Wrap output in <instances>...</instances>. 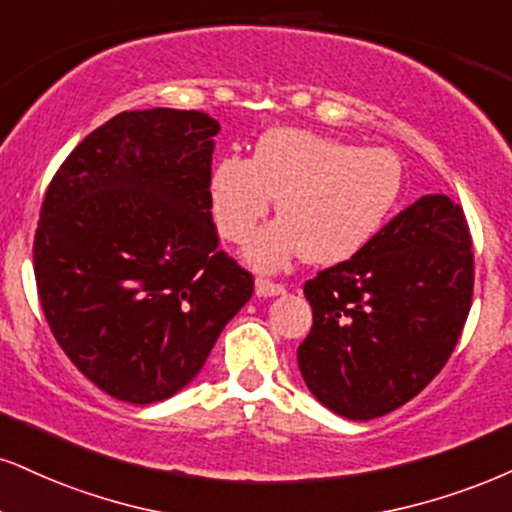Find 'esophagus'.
Wrapping results in <instances>:
<instances>
[{"instance_id": "34e87169", "label": "esophagus", "mask_w": 512, "mask_h": 512, "mask_svg": "<svg viewBox=\"0 0 512 512\" xmlns=\"http://www.w3.org/2000/svg\"><path fill=\"white\" fill-rule=\"evenodd\" d=\"M256 294L258 296L285 294V285H280V282H270V280H266V277H258V280H256Z\"/></svg>"}]
</instances>
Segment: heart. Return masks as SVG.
I'll use <instances>...</instances> for the list:
<instances>
[{
    "instance_id": "b5f03b06",
    "label": "heart",
    "mask_w": 512,
    "mask_h": 512,
    "mask_svg": "<svg viewBox=\"0 0 512 512\" xmlns=\"http://www.w3.org/2000/svg\"><path fill=\"white\" fill-rule=\"evenodd\" d=\"M401 187V163L389 149L275 128L258 140L251 159L216 163L208 201L223 239L242 244L277 199L282 218L246 246L251 266L280 270L299 256L313 266H337L380 235Z\"/></svg>"
}]
</instances>
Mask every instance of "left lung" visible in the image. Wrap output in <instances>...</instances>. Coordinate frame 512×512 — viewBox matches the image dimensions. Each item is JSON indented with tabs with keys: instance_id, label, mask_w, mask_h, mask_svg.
<instances>
[{
	"instance_id": "1",
	"label": "left lung",
	"mask_w": 512,
	"mask_h": 512,
	"mask_svg": "<svg viewBox=\"0 0 512 512\" xmlns=\"http://www.w3.org/2000/svg\"><path fill=\"white\" fill-rule=\"evenodd\" d=\"M475 287L463 208L427 194L361 254L306 280L313 327L296 358L308 389L349 420L387 415L430 384L456 349Z\"/></svg>"
}]
</instances>
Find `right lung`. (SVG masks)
Returning <instances> with one entry per match:
<instances>
[{
    "label": "right lung",
    "mask_w": 512,
    "mask_h": 512,
    "mask_svg": "<svg viewBox=\"0 0 512 512\" xmlns=\"http://www.w3.org/2000/svg\"><path fill=\"white\" fill-rule=\"evenodd\" d=\"M201 111H123L75 147L44 194L33 242L54 339L118 401L173 396L254 294L211 220L213 135Z\"/></svg>",
    "instance_id": "obj_1"
}]
</instances>
